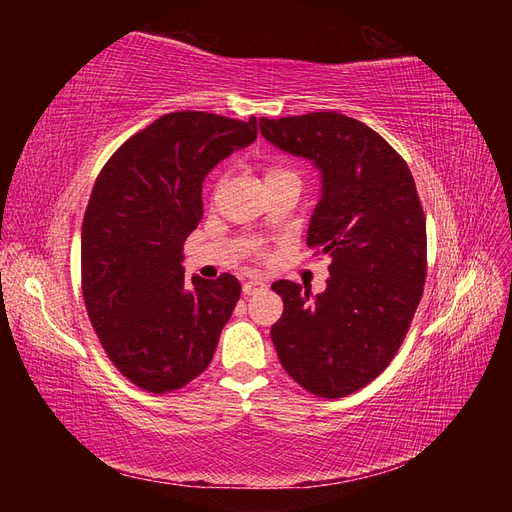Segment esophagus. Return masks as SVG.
Segmentation results:
<instances>
[{"instance_id":"obj_1","label":"esophagus","mask_w":512,"mask_h":512,"mask_svg":"<svg viewBox=\"0 0 512 512\" xmlns=\"http://www.w3.org/2000/svg\"><path fill=\"white\" fill-rule=\"evenodd\" d=\"M265 286H267L265 282L258 280V277H254V280H247V282L243 284V294H254V292L265 288Z\"/></svg>"}]
</instances>
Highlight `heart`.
I'll use <instances>...</instances> for the list:
<instances>
[{
	"instance_id": "b5f03b06",
	"label": "heart",
	"mask_w": 512,
	"mask_h": 512,
	"mask_svg": "<svg viewBox=\"0 0 512 512\" xmlns=\"http://www.w3.org/2000/svg\"><path fill=\"white\" fill-rule=\"evenodd\" d=\"M277 175H294V173H290V170H286V168H282V166H271V168L267 170V179L277 177Z\"/></svg>"
}]
</instances>
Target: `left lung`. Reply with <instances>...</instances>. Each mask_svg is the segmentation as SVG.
<instances>
[{
  "label": "left lung",
  "instance_id": "1",
  "mask_svg": "<svg viewBox=\"0 0 512 512\" xmlns=\"http://www.w3.org/2000/svg\"><path fill=\"white\" fill-rule=\"evenodd\" d=\"M258 123L271 145L318 168L307 245L331 258L320 294L288 280L271 286L284 301L273 346L305 391L346 397L393 361L423 297L421 200L404 158L361 121L329 111Z\"/></svg>",
  "mask_w": 512,
  "mask_h": 512
}]
</instances>
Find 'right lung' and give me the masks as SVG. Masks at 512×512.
Wrapping results in <instances>:
<instances>
[{"label":"right lung","mask_w":512,"mask_h":512,"mask_svg":"<svg viewBox=\"0 0 512 512\" xmlns=\"http://www.w3.org/2000/svg\"><path fill=\"white\" fill-rule=\"evenodd\" d=\"M256 117L162 115L128 138L96 179L81 230L83 299L113 365L151 393L209 367L241 284L185 277L183 243L203 220V181L256 141Z\"/></svg>","instance_id":"add662e5"}]
</instances>
